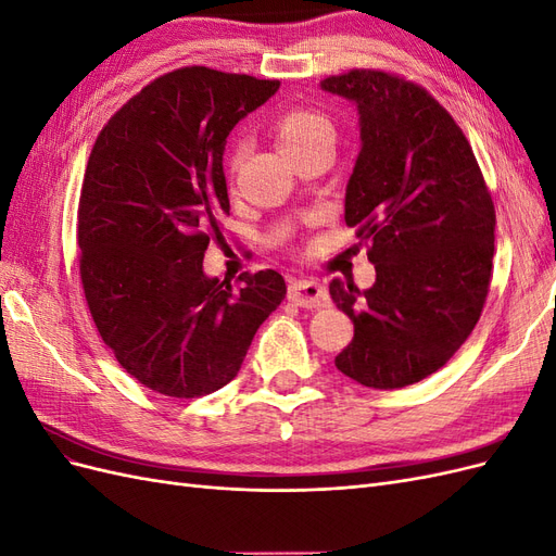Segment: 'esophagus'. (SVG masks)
Returning <instances> with one entry per match:
<instances>
[{
	"label": "esophagus",
	"instance_id": "34e87169",
	"mask_svg": "<svg viewBox=\"0 0 556 556\" xmlns=\"http://www.w3.org/2000/svg\"><path fill=\"white\" fill-rule=\"evenodd\" d=\"M288 299L301 308H323L329 304L327 290L313 280H294L288 290Z\"/></svg>",
	"mask_w": 556,
	"mask_h": 556
}]
</instances>
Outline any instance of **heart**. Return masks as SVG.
<instances>
[{"label": "heart", "instance_id": "b5f03b06", "mask_svg": "<svg viewBox=\"0 0 556 556\" xmlns=\"http://www.w3.org/2000/svg\"><path fill=\"white\" fill-rule=\"evenodd\" d=\"M276 137L288 155H296L317 143H333V125L329 117L311 109H292L282 113L276 121ZM243 160V143H237L231 150L229 166L237 172Z\"/></svg>", "mask_w": 556, "mask_h": 556}]
</instances>
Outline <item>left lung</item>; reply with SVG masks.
<instances>
[{
	"instance_id": "obj_1",
	"label": "left lung",
	"mask_w": 556,
	"mask_h": 556,
	"mask_svg": "<svg viewBox=\"0 0 556 556\" xmlns=\"http://www.w3.org/2000/svg\"><path fill=\"white\" fill-rule=\"evenodd\" d=\"M359 111L362 150L345 225L366 241L376 282L331 280L355 325L336 368L374 390L425 380L478 325L492 282V192L454 117L413 80L350 70L319 83Z\"/></svg>"
}]
</instances>
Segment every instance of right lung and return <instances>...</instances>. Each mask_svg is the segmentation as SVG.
<instances>
[{"mask_svg": "<svg viewBox=\"0 0 556 556\" xmlns=\"http://www.w3.org/2000/svg\"><path fill=\"white\" fill-rule=\"evenodd\" d=\"M280 80L182 66L134 94L99 131L78 199V266L94 327L117 364L164 396L237 378L264 319L288 294L274 268L231 282L204 274L225 241L223 150Z\"/></svg>", "mask_w": 556, "mask_h": 556, "instance_id": "obj_1", "label": "right lung"}]
</instances>
